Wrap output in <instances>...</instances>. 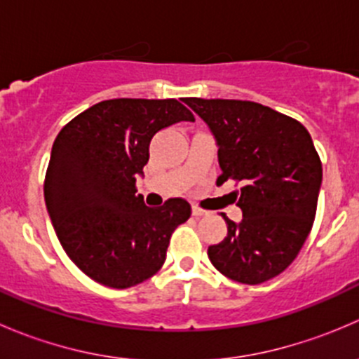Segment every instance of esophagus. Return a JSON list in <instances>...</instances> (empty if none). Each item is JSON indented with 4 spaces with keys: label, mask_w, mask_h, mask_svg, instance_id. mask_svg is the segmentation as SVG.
<instances>
[{
    "label": "esophagus",
    "mask_w": 359,
    "mask_h": 359,
    "mask_svg": "<svg viewBox=\"0 0 359 359\" xmlns=\"http://www.w3.org/2000/svg\"><path fill=\"white\" fill-rule=\"evenodd\" d=\"M206 213H208V212H206V210L200 208V206H198V205L193 206V215L194 217H203V215H206Z\"/></svg>",
    "instance_id": "34e87169"
}]
</instances>
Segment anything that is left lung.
Wrapping results in <instances>:
<instances>
[{
	"instance_id": "1",
	"label": "left lung",
	"mask_w": 359,
	"mask_h": 359,
	"mask_svg": "<svg viewBox=\"0 0 359 359\" xmlns=\"http://www.w3.org/2000/svg\"><path fill=\"white\" fill-rule=\"evenodd\" d=\"M184 102L212 130L219 146L217 184L234 180L243 220L227 224V236L208 247L213 267L245 285L283 273L299 255L316 217L321 159L302 123L287 114L229 99Z\"/></svg>"
}]
</instances>
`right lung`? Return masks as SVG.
I'll use <instances>...</instances> for the list:
<instances>
[{
    "label": "right lung",
    "instance_id": "add662e5",
    "mask_svg": "<svg viewBox=\"0 0 359 359\" xmlns=\"http://www.w3.org/2000/svg\"><path fill=\"white\" fill-rule=\"evenodd\" d=\"M194 121L175 99L102 100L57 135L45 175V203L67 257L93 281L130 288L161 269L170 236L191 217L184 198L144 205L137 177L161 128Z\"/></svg>",
    "mask_w": 359,
    "mask_h": 359
}]
</instances>
